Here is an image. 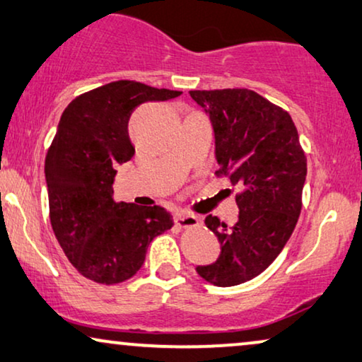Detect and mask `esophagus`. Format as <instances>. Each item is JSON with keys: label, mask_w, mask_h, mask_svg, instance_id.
I'll list each match as a JSON object with an SVG mask.
<instances>
[{"label": "esophagus", "mask_w": 362, "mask_h": 362, "mask_svg": "<svg viewBox=\"0 0 362 362\" xmlns=\"http://www.w3.org/2000/svg\"><path fill=\"white\" fill-rule=\"evenodd\" d=\"M177 225L180 228H195L202 225V220L195 215H190V213H180L175 220Z\"/></svg>", "instance_id": "34e87169"}]
</instances>
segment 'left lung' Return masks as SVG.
<instances>
[{"instance_id":"1","label":"left lung","mask_w":362,"mask_h":362,"mask_svg":"<svg viewBox=\"0 0 362 362\" xmlns=\"http://www.w3.org/2000/svg\"><path fill=\"white\" fill-rule=\"evenodd\" d=\"M190 96L210 115L216 175L239 188L233 226L205 218L221 254L197 272L218 287H233L266 271L292 236L302 210L307 157L290 115L256 91L192 90Z\"/></svg>"}]
</instances>
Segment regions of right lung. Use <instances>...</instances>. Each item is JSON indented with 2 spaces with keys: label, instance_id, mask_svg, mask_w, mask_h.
Listing matches in <instances>:
<instances>
[{
  "label": "right lung",
  "instance_id": "right-lung-1",
  "mask_svg": "<svg viewBox=\"0 0 362 362\" xmlns=\"http://www.w3.org/2000/svg\"><path fill=\"white\" fill-rule=\"evenodd\" d=\"M180 93L118 80L77 96L60 116L45 156L50 225L65 256L90 281H128L144 264L152 239L174 226L162 206L115 202L113 182L118 164L134 156L132 111Z\"/></svg>",
  "mask_w": 362,
  "mask_h": 362
}]
</instances>
